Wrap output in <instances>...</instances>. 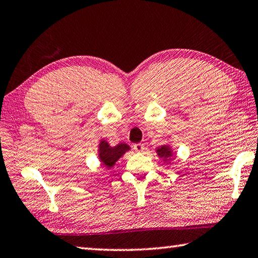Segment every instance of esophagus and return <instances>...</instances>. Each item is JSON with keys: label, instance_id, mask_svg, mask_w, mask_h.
Listing matches in <instances>:
<instances>
[{"label": "esophagus", "instance_id": "34e87169", "mask_svg": "<svg viewBox=\"0 0 258 258\" xmlns=\"http://www.w3.org/2000/svg\"><path fill=\"white\" fill-rule=\"evenodd\" d=\"M134 150L136 151V152H138V153H141V152H143L144 150H145V146H144V144H135L134 145Z\"/></svg>", "mask_w": 258, "mask_h": 258}]
</instances>
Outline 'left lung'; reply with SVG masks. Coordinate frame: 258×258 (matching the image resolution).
<instances>
[{
	"label": "left lung",
	"mask_w": 258,
	"mask_h": 258,
	"mask_svg": "<svg viewBox=\"0 0 258 258\" xmlns=\"http://www.w3.org/2000/svg\"><path fill=\"white\" fill-rule=\"evenodd\" d=\"M157 154L161 157H170L171 156V150L169 148V146H162L157 150Z\"/></svg>",
	"instance_id": "obj_1"
}]
</instances>
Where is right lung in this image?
Masks as SVG:
<instances>
[{
	"mask_svg": "<svg viewBox=\"0 0 258 258\" xmlns=\"http://www.w3.org/2000/svg\"><path fill=\"white\" fill-rule=\"evenodd\" d=\"M129 150L130 148L126 144L121 143L114 147H111L105 141H102L99 144V159L103 162V165H105L106 168H111Z\"/></svg>",
	"mask_w": 258,
	"mask_h": 258,
	"instance_id": "obj_1",
	"label": "right lung"
}]
</instances>
